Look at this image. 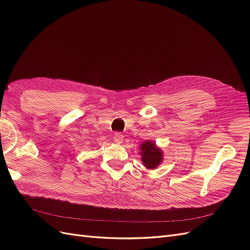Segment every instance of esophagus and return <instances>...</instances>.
Wrapping results in <instances>:
<instances>
[{
	"label": "esophagus",
	"instance_id": "esophagus-1",
	"mask_svg": "<svg viewBox=\"0 0 250 250\" xmlns=\"http://www.w3.org/2000/svg\"><path fill=\"white\" fill-rule=\"evenodd\" d=\"M113 141H115L117 144L123 143V141H124L123 134H122V133H120V132H116L115 134H113Z\"/></svg>",
	"mask_w": 250,
	"mask_h": 250
}]
</instances>
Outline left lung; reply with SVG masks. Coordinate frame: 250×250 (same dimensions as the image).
Returning a JSON list of instances; mask_svg holds the SVG:
<instances>
[{
    "instance_id": "left-lung-1",
    "label": "left lung",
    "mask_w": 250,
    "mask_h": 250,
    "mask_svg": "<svg viewBox=\"0 0 250 250\" xmlns=\"http://www.w3.org/2000/svg\"><path fill=\"white\" fill-rule=\"evenodd\" d=\"M142 162L147 169H155L163 161V151L157 148L155 144L151 141H146L141 145Z\"/></svg>"
}]
</instances>
